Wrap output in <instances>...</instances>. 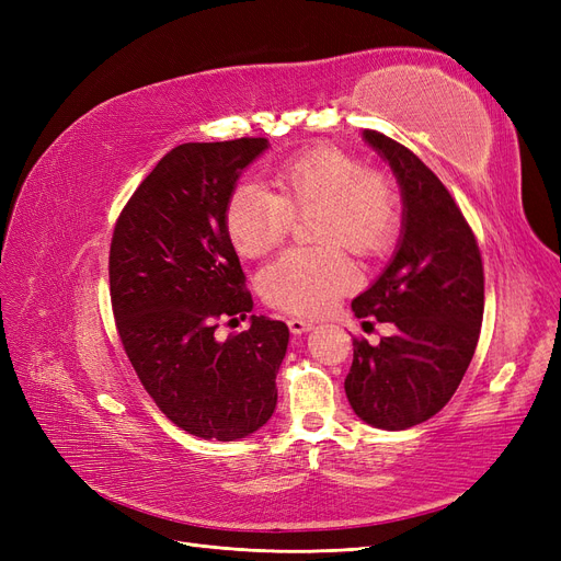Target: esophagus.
Instances as JSON below:
<instances>
[{
	"label": "esophagus",
	"mask_w": 561,
	"mask_h": 561,
	"mask_svg": "<svg viewBox=\"0 0 561 561\" xmlns=\"http://www.w3.org/2000/svg\"><path fill=\"white\" fill-rule=\"evenodd\" d=\"M288 329H291V333H296V335H302L307 331H312L314 323L307 319H288Z\"/></svg>",
	"instance_id": "1"
}]
</instances>
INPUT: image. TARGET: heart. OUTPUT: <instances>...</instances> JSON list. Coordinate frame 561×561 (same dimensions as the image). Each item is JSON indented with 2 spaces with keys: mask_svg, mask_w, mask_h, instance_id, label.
Returning a JSON list of instances; mask_svg holds the SVG:
<instances>
[{
  "mask_svg": "<svg viewBox=\"0 0 561 561\" xmlns=\"http://www.w3.org/2000/svg\"><path fill=\"white\" fill-rule=\"evenodd\" d=\"M317 214L312 240L323 247L288 249L261 275L270 305L291 314H321L356 284V270L339 247L379 256L401 228V201L391 179L366 170L354 156L319 147L275 172V193L254 184L234 188L226 203V232L247 259L263 256L291 232L296 216Z\"/></svg>",
  "mask_w": 561,
  "mask_h": 561,
  "instance_id": "obj_1",
  "label": "heart"
}]
</instances>
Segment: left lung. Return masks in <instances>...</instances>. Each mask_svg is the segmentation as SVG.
Returning a JSON list of instances; mask_svg holds the SVG:
<instances>
[{"label":"left lung","mask_w":561,"mask_h":561,"mask_svg":"<svg viewBox=\"0 0 561 561\" xmlns=\"http://www.w3.org/2000/svg\"><path fill=\"white\" fill-rule=\"evenodd\" d=\"M364 139L401 186L403 230L385 273L352 300L358 319L389 321L396 333L379 345L354 337L345 391L366 424L403 431L440 412L471 364L484 310L482 259L440 179L387 135L364 130Z\"/></svg>","instance_id":"8db88e82"}]
</instances>
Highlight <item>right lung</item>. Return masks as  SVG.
Segmentation results:
<instances>
[{
    "label": "right lung",
    "mask_w": 561,
    "mask_h": 561,
    "mask_svg": "<svg viewBox=\"0 0 561 561\" xmlns=\"http://www.w3.org/2000/svg\"><path fill=\"white\" fill-rule=\"evenodd\" d=\"M265 137L191 141L162 156L123 207L110 251L116 329L144 389L170 422L197 438L238 440L277 405L284 321L251 314L228 341L221 318L254 307L226 232V203Z\"/></svg>",
    "instance_id": "obj_1"
}]
</instances>
